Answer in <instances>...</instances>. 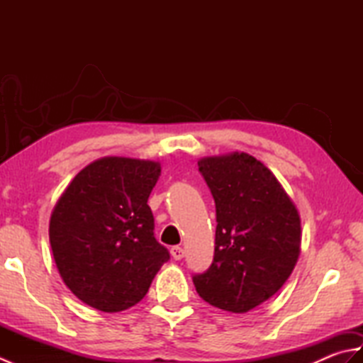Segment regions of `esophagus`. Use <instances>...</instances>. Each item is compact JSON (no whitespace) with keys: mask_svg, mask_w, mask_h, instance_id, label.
Segmentation results:
<instances>
[{"mask_svg":"<svg viewBox=\"0 0 363 363\" xmlns=\"http://www.w3.org/2000/svg\"><path fill=\"white\" fill-rule=\"evenodd\" d=\"M172 256H173V259H176V260H181L182 257H184V250L181 248V246H173L172 248Z\"/></svg>","mask_w":363,"mask_h":363,"instance_id":"esophagus-1","label":"esophagus"}]
</instances>
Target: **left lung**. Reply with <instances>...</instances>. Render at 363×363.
Returning a JSON list of instances; mask_svg holds the SVG:
<instances>
[{
  "label": "left lung",
  "mask_w": 363,
  "mask_h": 363,
  "mask_svg": "<svg viewBox=\"0 0 363 363\" xmlns=\"http://www.w3.org/2000/svg\"><path fill=\"white\" fill-rule=\"evenodd\" d=\"M217 207L211 268L196 291L218 309L245 313L289 279L301 252V217L272 169L248 152L198 160Z\"/></svg>",
  "instance_id": "8db88e82"
}]
</instances>
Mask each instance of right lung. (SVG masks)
I'll return each mask as SVG.
<instances>
[{"mask_svg": "<svg viewBox=\"0 0 363 363\" xmlns=\"http://www.w3.org/2000/svg\"><path fill=\"white\" fill-rule=\"evenodd\" d=\"M160 162L107 156L76 174L54 204L50 243L73 295L101 312H121L148 293L168 251L154 238L148 206Z\"/></svg>", "mask_w": 363, "mask_h": 363, "instance_id": "add662e5", "label": "right lung"}]
</instances>
